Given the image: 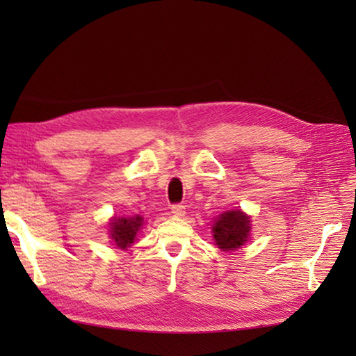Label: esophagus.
<instances>
[{"label": "esophagus", "instance_id": "1", "mask_svg": "<svg viewBox=\"0 0 356 356\" xmlns=\"http://www.w3.org/2000/svg\"><path fill=\"white\" fill-rule=\"evenodd\" d=\"M171 213L177 217H182L185 216V207L180 205V203H174V205H171Z\"/></svg>", "mask_w": 356, "mask_h": 356}]
</instances>
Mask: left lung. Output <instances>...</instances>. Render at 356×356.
Returning <instances> with one entry per match:
<instances>
[{"mask_svg":"<svg viewBox=\"0 0 356 356\" xmlns=\"http://www.w3.org/2000/svg\"><path fill=\"white\" fill-rule=\"evenodd\" d=\"M249 231H251V220L240 209L223 213L213 226L216 245L223 251H232L246 243Z\"/></svg>","mask_w":356,"mask_h":356,"instance_id":"obj_1","label":"left lung"}]
</instances>
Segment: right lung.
I'll list each match as a JSON object with an SVG mask.
<instances>
[{
  "label": "right lung",
  "instance_id": "1",
  "mask_svg": "<svg viewBox=\"0 0 356 356\" xmlns=\"http://www.w3.org/2000/svg\"><path fill=\"white\" fill-rule=\"evenodd\" d=\"M142 217L136 216V217H130V218H113L111 220V238L119 248H127L130 246L133 241L136 234H138L139 228L142 226Z\"/></svg>",
  "mask_w": 356,
  "mask_h": 356
}]
</instances>
